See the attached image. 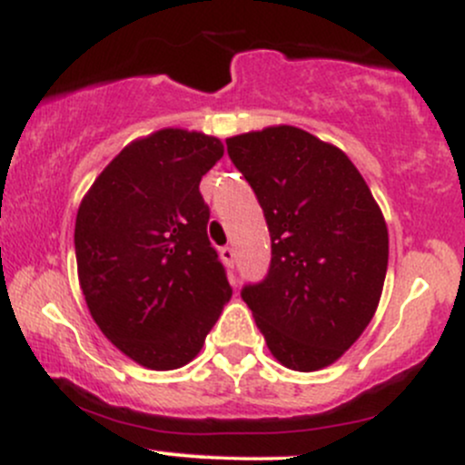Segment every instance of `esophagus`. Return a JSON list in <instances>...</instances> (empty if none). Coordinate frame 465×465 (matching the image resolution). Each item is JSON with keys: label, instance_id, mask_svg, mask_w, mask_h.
Masks as SVG:
<instances>
[{"label": "esophagus", "instance_id": "esophagus-1", "mask_svg": "<svg viewBox=\"0 0 465 465\" xmlns=\"http://www.w3.org/2000/svg\"><path fill=\"white\" fill-rule=\"evenodd\" d=\"M221 258L227 266H233V262H236V251H233V247H223Z\"/></svg>", "mask_w": 465, "mask_h": 465}]
</instances>
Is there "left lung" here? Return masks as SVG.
Instances as JSON below:
<instances>
[{"instance_id": "1", "label": "left lung", "mask_w": 465, "mask_h": 465, "mask_svg": "<svg viewBox=\"0 0 465 465\" xmlns=\"http://www.w3.org/2000/svg\"><path fill=\"white\" fill-rule=\"evenodd\" d=\"M227 153L271 233L269 273L240 295L282 365L323 370L354 345L381 302L385 216L348 154L297 126L229 137Z\"/></svg>"}]
</instances>
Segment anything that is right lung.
<instances>
[{
	"instance_id": "right-lung-1",
	"label": "right lung",
	"mask_w": 465,
	"mask_h": 465,
	"mask_svg": "<svg viewBox=\"0 0 465 465\" xmlns=\"http://www.w3.org/2000/svg\"><path fill=\"white\" fill-rule=\"evenodd\" d=\"M223 153L218 137L162 129L122 148L78 207L74 244L89 312L148 370L188 365L232 297L199 192Z\"/></svg>"
}]
</instances>
